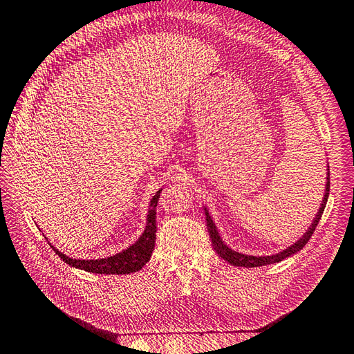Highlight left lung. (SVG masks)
Returning <instances> with one entry per match:
<instances>
[{
    "label": "left lung",
    "mask_w": 354,
    "mask_h": 354,
    "mask_svg": "<svg viewBox=\"0 0 354 354\" xmlns=\"http://www.w3.org/2000/svg\"><path fill=\"white\" fill-rule=\"evenodd\" d=\"M328 196H329V165H328V169H326V183H325V194H324V198H322V203H320L319 211L316 212V216H315L312 224H310L308 229L306 230V233L297 242H294L292 245H289L288 248H285L279 252H276V254H272V255H250V254H243V252L232 250L230 246L226 242H224L223 238L220 236L216 223H214L212 217L209 216V211L207 209V207H203V211H205L208 233H209V238H211V242H212V248L221 257L223 260H226L227 263H230L232 266H236V267H261V266H267V264L279 263V261L288 259L289 255L301 251L304 248V245L308 242V239L312 238V234H313L316 226L319 224V220H320V217H322L324 209L326 207Z\"/></svg>",
    "instance_id": "obj_1"
}]
</instances>
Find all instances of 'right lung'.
<instances>
[{"label": "right lung", "mask_w": 354, "mask_h": 354, "mask_svg": "<svg viewBox=\"0 0 354 354\" xmlns=\"http://www.w3.org/2000/svg\"><path fill=\"white\" fill-rule=\"evenodd\" d=\"M160 190L162 189H159L151 199V202H149L146 227L140 234V238H138L133 245L128 246V248L122 250L121 252L104 257V259H97V260H80V259H72V257H68L66 254L60 252L57 248H55V246L50 243L47 238L46 239L60 259L71 267H75V269H81L95 274H128V273L138 272L149 260H151L153 248H155L156 205L159 201Z\"/></svg>", "instance_id": "obj_1"}]
</instances>
